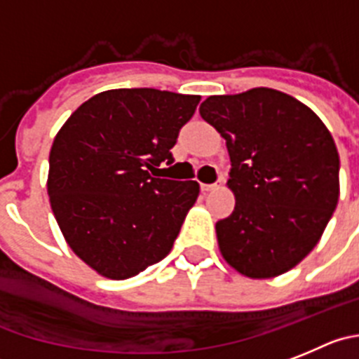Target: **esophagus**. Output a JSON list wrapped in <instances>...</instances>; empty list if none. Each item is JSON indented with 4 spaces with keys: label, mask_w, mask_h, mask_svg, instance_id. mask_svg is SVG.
<instances>
[{
    "label": "esophagus",
    "mask_w": 359,
    "mask_h": 359,
    "mask_svg": "<svg viewBox=\"0 0 359 359\" xmlns=\"http://www.w3.org/2000/svg\"><path fill=\"white\" fill-rule=\"evenodd\" d=\"M202 191L203 193H209V191H214V189H217V187H219V184H202Z\"/></svg>",
    "instance_id": "34e87169"
}]
</instances>
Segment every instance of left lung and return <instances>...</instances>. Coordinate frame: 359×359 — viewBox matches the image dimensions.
Returning a JSON list of instances; mask_svg holds the SVG:
<instances>
[{
	"instance_id": "1",
	"label": "left lung",
	"mask_w": 359,
	"mask_h": 359,
	"mask_svg": "<svg viewBox=\"0 0 359 359\" xmlns=\"http://www.w3.org/2000/svg\"><path fill=\"white\" fill-rule=\"evenodd\" d=\"M200 115L226 140L236 209L216 223L229 266L280 276L319 243L340 195V157L323 120L273 88L210 95Z\"/></svg>"
}]
</instances>
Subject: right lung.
I'll return each mask as SVG.
<instances>
[{"label": "right lung", "instance_id": "obj_1", "mask_svg": "<svg viewBox=\"0 0 359 359\" xmlns=\"http://www.w3.org/2000/svg\"><path fill=\"white\" fill-rule=\"evenodd\" d=\"M200 95L156 88L100 92L83 102L49 152L48 195L70 250L93 271L127 280L168 255L198 198L195 180L157 179Z\"/></svg>", "mask_w": 359, "mask_h": 359}]
</instances>
